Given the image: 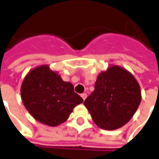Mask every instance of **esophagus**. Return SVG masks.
Instances as JSON below:
<instances>
[{"label":"esophagus","instance_id":"34e87169","mask_svg":"<svg viewBox=\"0 0 159 159\" xmlns=\"http://www.w3.org/2000/svg\"><path fill=\"white\" fill-rule=\"evenodd\" d=\"M81 97H82V98L83 99V101H85V99H86L87 97V93H82V94H81Z\"/></svg>","mask_w":159,"mask_h":159}]
</instances>
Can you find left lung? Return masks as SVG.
Returning <instances> with one entry per match:
<instances>
[{
	"instance_id": "left-lung-1",
	"label": "left lung",
	"mask_w": 159,
	"mask_h": 159,
	"mask_svg": "<svg viewBox=\"0 0 159 159\" xmlns=\"http://www.w3.org/2000/svg\"><path fill=\"white\" fill-rule=\"evenodd\" d=\"M140 102V87L133 75L112 66L97 77L95 90L84 105L97 125L112 130L132 118Z\"/></svg>"
}]
</instances>
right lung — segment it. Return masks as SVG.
<instances>
[{
    "mask_svg": "<svg viewBox=\"0 0 159 159\" xmlns=\"http://www.w3.org/2000/svg\"><path fill=\"white\" fill-rule=\"evenodd\" d=\"M23 103L34 118L49 126L63 123L75 106L83 99L74 92L72 83L43 65L25 77L20 89Z\"/></svg>",
    "mask_w": 159,
    "mask_h": 159,
    "instance_id": "right-lung-1",
    "label": "right lung"
}]
</instances>
